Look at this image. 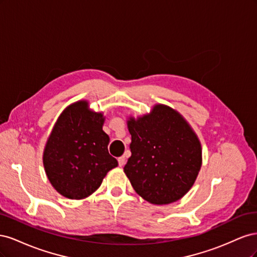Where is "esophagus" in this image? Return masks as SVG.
<instances>
[{
    "label": "esophagus",
    "instance_id": "esophagus-1",
    "mask_svg": "<svg viewBox=\"0 0 257 257\" xmlns=\"http://www.w3.org/2000/svg\"><path fill=\"white\" fill-rule=\"evenodd\" d=\"M118 162H119V166H123L124 164H125V162H126V159H125V157H120L119 159H118Z\"/></svg>",
    "mask_w": 257,
    "mask_h": 257
}]
</instances>
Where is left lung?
I'll use <instances>...</instances> for the list:
<instances>
[{"instance_id": "left-lung-1", "label": "left lung", "mask_w": 257, "mask_h": 257, "mask_svg": "<svg viewBox=\"0 0 257 257\" xmlns=\"http://www.w3.org/2000/svg\"><path fill=\"white\" fill-rule=\"evenodd\" d=\"M131 158L124 173L138 195L154 205L172 204L183 197L201 167V146L189 123L166 105H155L149 114L134 119Z\"/></svg>"}]
</instances>
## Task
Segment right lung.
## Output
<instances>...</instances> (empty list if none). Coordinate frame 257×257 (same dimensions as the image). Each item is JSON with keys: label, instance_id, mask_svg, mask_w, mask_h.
Wrapping results in <instances>:
<instances>
[{"label": "right lung", "instance_id": "add662e5", "mask_svg": "<svg viewBox=\"0 0 257 257\" xmlns=\"http://www.w3.org/2000/svg\"><path fill=\"white\" fill-rule=\"evenodd\" d=\"M102 112L79 100L65 108L46 144L43 163L50 183L61 195L82 199L95 192L107 173L118 166L108 152L109 136Z\"/></svg>", "mask_w": 257, "mask_h": 257}]
</instances>
